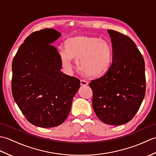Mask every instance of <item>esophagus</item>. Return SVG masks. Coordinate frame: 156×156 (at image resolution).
Wrapping results in <instances>:
<instances>
[{
    "instance_id": "1",
    "label": "esophagus",
    "mask_w": 156,
    "mask_h": 156,
    "mask_svg": "<svg viewBox=\"0 0 156 156\" xmlns=\"http://www.w3.org/2000/svg\"><path fill=\"white\" fill-rule=\"evenodd\" d=\"M88 84V82L84 80H80V85L82 87H84V86H87Z\"/></svg>"
}]
</instances>
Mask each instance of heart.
<instances>
[{
    "instance_id": "heart-1",
    "label": "heart",
    "mask_w": 156,
    "mask_h": 156,
    "mask_svg": "<svg viewBox=\"0 0 156 156\" xmlns=\"http://www.w3.org/2000/svg\"><path fill=\"white\" fill-rule=\"evenodd\" d=\"M64 50L59 58L64 68L69 69L73 62L78 61L80 71L89 78H100L110 70L113 63V50L107 40L87 35H75L64 43Z\"/></svg>"
}]
</instances>
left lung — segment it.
I'll list each match as a JSON object with an SVG mask.
<instances>
[{"instance_id":"1","label":"left lung","mask_w":156,"mask_h":156,"mask_svg":"<svg viewBox=\"0 0 156 156\" xmlns=\"http://www.w3.org/2000/svg\"><path fill=\"white\" fill-rule=\"evenodd\" d=\"M113 50V63L105 75L92 80V107L106 124L120 125L134 117L145 94V62L128 36L108 29Z\"/></svg>"}]
</instances>
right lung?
<instances>
[{
    "label": "right lung",
    "instance_id": "add662e5",
    "mask_svg": "<svg viewBox=\"0 0 156 156\" xmlns=\"http://www.w3.org/2000/svg\"><path fill=\"white\" fill-rule=\"evenodd\" d=\"M60 35L54 29L32 33L12 63L13 98L27 121L43 128L65 121L80 86L78 78L60 70L58 51L50 45Z\"/></svg>",
    "mask_w": 156,
    "mask_h": 156
}]
</instances>
